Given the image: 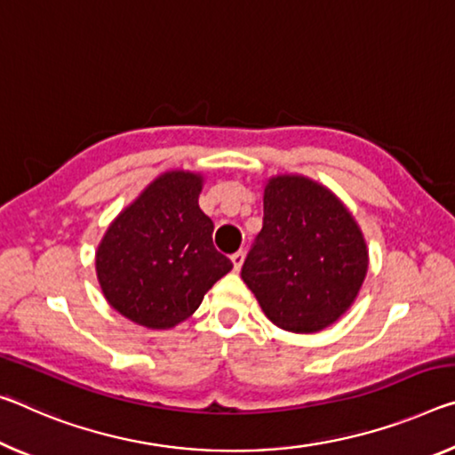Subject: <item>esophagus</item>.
<instances>
[{
  "label": "esophagus",
  "instance_id": "1",
  "mask_svg": "<svg viewBox=\"0 0 455 455\" xmlns=\"http://www.w3.org/2000/svg\"><path fill=\"white\" fill-rule=\"evenodd\" d=\"M230 261H233L235 271H241L243 261H244V253H243V251H236L235 255H230Z\"/></svg>",
  "mask_w": 455,
  "mask_h": 455
}]
</instances>
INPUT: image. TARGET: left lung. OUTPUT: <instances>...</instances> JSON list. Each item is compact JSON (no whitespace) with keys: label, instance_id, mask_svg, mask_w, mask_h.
<instances>
[{"label":"left lung","instance_id":"1","mask_svg":"<svg viewBox=\"0 0 455 455\" xmlns=\"http://www.w3.org/2000/svg\"><path fill=\"white\" fill-rule=\"evenodd\" d=\"M369 249L336 194L306 176H273L263 194V228L241 277L275 326L312 334L355 304Z\"/></svg>","mask_w":455,"mask_h":455}]
</instances>
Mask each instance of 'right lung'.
Masks as SVG:
<instances>
[{
    "mask_svg": "<svg viewBox=\"0 0 455 455\" xmlns=\"http://www.w3.org/2000/svg\"><path fill=\"white\" fill-rule=\"evenodd\" d=\"M202 182L182 170L157 176L99 244L95 267L105 299L140 326L174 328L233 269L214 249V225L198 206Z\"/></svg>",
    "mask_w": 455,
    "mask_h": 455,
    "instance_id": "obj_1",
    "label": "right lung"
}]
</instances>
